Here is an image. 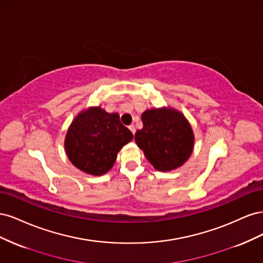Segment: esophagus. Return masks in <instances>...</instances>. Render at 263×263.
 I'll use <instances>...</instances> for the list:
<instances>
[{
    "mask_svg": "<svg viewBox=\"0 0 263 263\" xmlns=\"http://www.w3.org/2000/svg\"><path fill=\"white\" fill-rule=\"evenodd\" d=\"M129 129H130V132H132L133 134L136 133V127H135L134 125H130V126H129Z\"/></svg>",
    "mask_w": 263,
    "mask_h": 263,
    "instance_id": "34e87169",
    "label": "esophagus"
}]
</instances>
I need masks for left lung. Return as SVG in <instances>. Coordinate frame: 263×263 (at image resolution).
I'll return each mask as SVG.
<instances>
[{"label":"left lung","instance_id":"left-lung-1","mask_svg":"<svg viewBox=\"0 0 263 263\" xmlns=\"http://www.w3.org/2000/svg\"><path fill=\"white\" fill-rule=\"evenodd\" d=\"M144 127L135 141L158 171H171L184 164L194 148V133L186 117L172 107L146 109Z\"/></svg>","mask_w":263,"mask_h":263}]
</instances>
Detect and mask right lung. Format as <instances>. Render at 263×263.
<instances>
[{
    "mask_svg": "<svg viewBox=\"0 0 263 263\" xmlns=\"http://www.w3.org/2000/svg\"><path fill=\"white\" fill-rule=\"evenodd\" d=\"M133 137L119 121L118 113L92 106L81 110L70 124L65 150L76 168L100 177L113 168L118 151Z\"/></svg>",
    "mask_w": 263,
    "mask_h": 263,
    "instance_id": "obj_1",
    "label": "right lung"
}]
</instances>
